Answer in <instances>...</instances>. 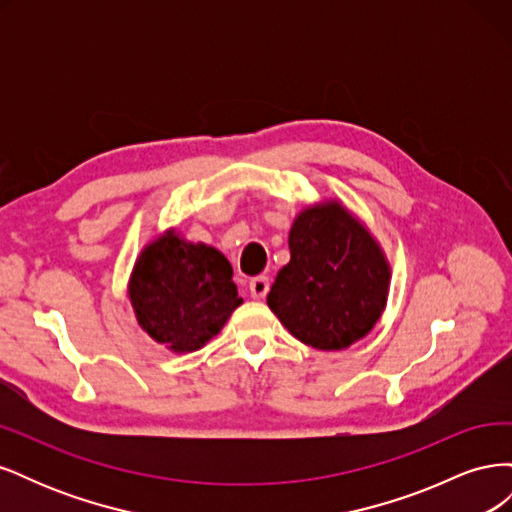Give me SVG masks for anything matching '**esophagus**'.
<instances>
[{
	"mask_svg": "<svg viewBox=\"0 0 512 512\" xmlns=\"http://www.w3.org/2000/svg\"><path fill=\"white\" fill-rule=\"evenodd\" d=\"M250 292L254 299H265L267 292H269V277L265 275H258L250 282Z\"/></svg>",
	"mask_w": 512,
	"mask_h": 512,
	"instance_id": "34e87169",
	"label": "esophagus"
}]
</instances>
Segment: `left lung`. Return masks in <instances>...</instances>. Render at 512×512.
Returning a JSON list of instances; mask_svg holds the SVG:
<instances>
[{
	"mask_svg": "<svg viewBox=\"0 0 512 512\" xmlns=\"http://www.w3.org/2000/svg\"><path fill=\"white\" fill-rule=\"evenodd\" d=\"M290 262L267 297L299 342L344 350L380 320L391 267L371 232L337 200L305 207L292 222Z\"/></svg>",
	"mask_w": 512,
	"mask_h": 512,
	"instance_id": "1",
	"label": "left lung"
}]
</instances>
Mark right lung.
<instances>
[{
	"label": "right lung",
	"instance_id": "right-lung-1",
	"mask_svg": "<svg viewBox=\"0 0 512 512\" xmlns=\"http://www.w3.org/2000/svg\"><path fill=\"white\" fill-rule=\"evenodd\" d=\"M128 294L141 329L173 352L203 348L243 303L226 256L175 228L136 258Z\"/></svg>",
	"mask_w": 512,
	"mask_h": 512
}]
</instances>
